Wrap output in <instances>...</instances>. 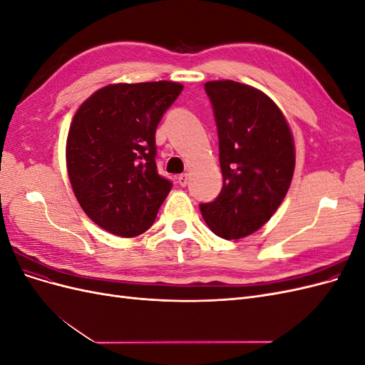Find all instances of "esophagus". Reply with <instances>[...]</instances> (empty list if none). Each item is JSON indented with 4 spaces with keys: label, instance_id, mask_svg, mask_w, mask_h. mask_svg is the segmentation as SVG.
<instances>
[{
    "label": "esophagus",
    "instance_id": "34e87169",
    "mask_svg": "<svg viewBox=\"0 0 365 365\" xmlns=\"http://www.w3.org/2000/svg\"><path fill=\"white\" fill-rule=\"evenodd\" d=\"M187 182H189V175H187V173H182V175H180V176H178V184H180L181 187H185V185H187Z\"/></svg>",
    "mask_w": 365,
    "mask_h": 365
}]
</instances>
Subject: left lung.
I'll list each match as a JSON object with an SVG mask.
<instances>
[{
    "instance_id": "obj_1",
    "label": "left lung",
    "mask_w": 365,
    "mask_h": 365,
    "mask_svg": "<svg viewBox=\"0 0 365 365\" xmlns=\"http://www.w3.org/2000/svg\"><path fill=\"white\" fill-rule=\"evenodd\" d=\"M204 88L215 111L224 185L200 208L215 235L242 239L267 224L288 193L294 137L280 108L257 88L235 81Z\"/></svg>"
}]
</instances>
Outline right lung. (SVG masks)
Segmentation results:
<instances>
[{"mask_svg": "<svg viewBox=\"0 0 365 365\" xmlns=\"http://www.w3.org/2000/svg\"><path fill=\"white\" fill-rule=\"evenodd\" d=\"M178 82L113 83L77 109L67 170L77 202L108 233L135 237L153 224L172 182L157 172L155 130Z\"/></svg>", "mask_w": 365, "mask_h": 365, "instance_id": "1", "label": "right lung"}]
</instances>
